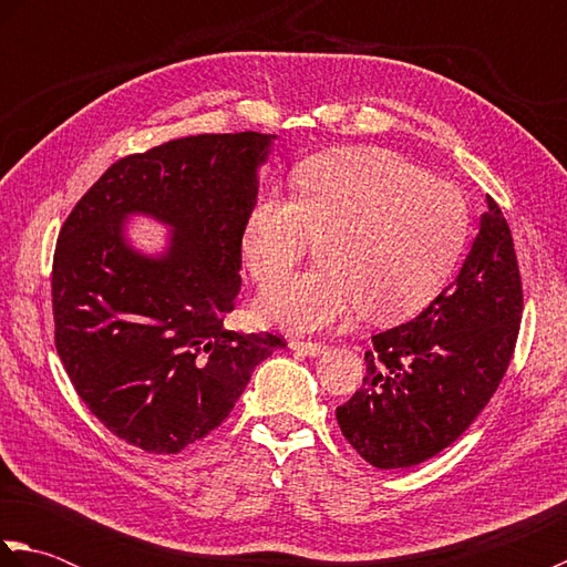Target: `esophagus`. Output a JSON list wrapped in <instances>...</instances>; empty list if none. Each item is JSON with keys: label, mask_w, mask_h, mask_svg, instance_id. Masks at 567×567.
<instances>
[{"label": "esophagus", "mask_w": 567, "mask_h": 567, "mask_svg": "<svg viewBox=\"0 0 567 567\" xmlns=\"http://www.w3.org/2000/svg\"><path fill=\"white\" fill-rule=\"evenodd\" d=\"M290 348H292V351H299V353L311 355V358L327 351V346L319 343V341H290Z\"/></svg>", "instance_id": "1"}]
</instances>
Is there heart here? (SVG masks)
<instances>
[{
	"label": "heart",
	"instance_id": "obj_1",
	"mask_svg": "<svg viewBox=\"0 0 567 567\" xmlns=\"http://www.w3.org/2000/svg\"><path fill=\"white\" fill-rule=\"evenodd\" d=\"M470 234L461 189L429 177L402 155L378 148L333 151L297 167L292 197L268 195L250 209L244 262L270 285L327 237V269L268 287L265 321L307 333L365 309L380 321L416 315L449 282Z\"/></svg>",
	"mask_w": 567,
	"mask_h": 567
}]
</instances>
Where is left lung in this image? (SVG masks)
I'll return each mask as SVG.
<instances>
[{
	"label": "left lung",
	"mask_w": 567,
	"mask_h": 567,
	"mask_svg": "<svg viewBox=\"0 0 567 567\" xmlns=\"http://www.w3.org/2000/svg\"><path fill=\"white\" fill-rule=\"evenodd\" d=\"M522 311L509 224L487 197L455 280L416 319L372 336L363 388L336 409L346 441L380 470L412 467L449 449L497 392Z\"/></svg>",
	"instance_id": "1"
}]
</instances>
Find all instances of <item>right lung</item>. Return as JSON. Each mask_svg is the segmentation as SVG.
Listing matches in <instances>:
<instances>
[{
    "label": "right lung",
    "mask_w": 567,
    "mask_h": 567,
    "mask_svg": "<svg viewBox=\"0 0 567 567\" xmlns=\"http://www.w3.org/2000/svg\"><path fill=\"white\" fill-rule=\"evenodd\" d=\"M275 136L202 134L116 161L70 212L53 256L55 351L114 436L171 455L231 414L282 336L224 327L240 292V240ZM148 213L174 228L165 254L125 244Z\"/></svg>",
    "instance_id": "obj_1"
}]
</instances>
